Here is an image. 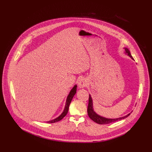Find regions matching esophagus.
Masks as SVG:
<instances>
[{
  "label": "esophagus",
  "mask_w": 152,
  "mask_h": 152,
  "mask_svg": "<svg viewBox=\"0 0 152 152\" xmlns=\"http://www.w3.org/2000/svg\"><path fill=\"white\" fill-rule=\"evenodd\" d=\"M88 85V82L84 78H81L79 79V83H78V86L79 88H83V87H86Z\"/></svg>",
  "instance_id": "34e87169"
}]
</instances>
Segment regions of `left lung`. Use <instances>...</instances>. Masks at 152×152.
I'll list each match as a JSON object with an SVG mask.
<instances>
[{"mask_svg":"<svg viewBox=\"0 0 152 152\" xmlns=\"http://www.w3.org/2000/svg\"><path fill=\"white\" fill-rule=\"evenodd\" d=\"M125 50V53L127 54V55L129 56V57H131L132 60H134V58H132V55L130 53V51L129 50V49L127 48L124 47V48ZM132 113V112H131ZM129 113L127 114V115L123 116V117H120V118H114V119H111V118H107L105 117L101 116L100 115H98L94 110L93 108V100L92 99L91 95L89 94V104H88V107H87V113H88V115L89 116V118L92 119V121H94V122H95L96 123L100 124H110L111 123H114L119 120H121V119H123L126 118H127V116H129V115L131 114Z\"/></svg>","mask_w":152,"mask_h":152,"instance_id":"8db88e82","label":"left lung"}]
</instances>
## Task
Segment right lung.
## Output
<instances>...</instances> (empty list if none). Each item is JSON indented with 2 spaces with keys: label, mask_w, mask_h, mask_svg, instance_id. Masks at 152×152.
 I'll return each instance as SVG.
<instances>
[{
  "label": "right lung",
  "mask_w": 152,
  "mask_h": 152,
  "mask_svg": "<svg viewBox=\"0 0 152 152\" xmlns=\"http://www.w3.org/2000/svg\"><path fill=\"white\" fill-rule=\"evenodd\" d=\"M76 90H77V85L76 84V85L74 86V87L70 91V92H69V94L68 95L66 100L65 107V108H64V110L63 111L62 113L60 116H58L57 118H56L52 119V120L47 121V123H53L58 122V121H60L61 119H62L64 117H65L66 115V114L68 113V110H69V106L70 105V103H71L72 99H73L74 95L76 93Z\"/></svg>",
  "instance_id": "add662e5"
}]
</instances>
